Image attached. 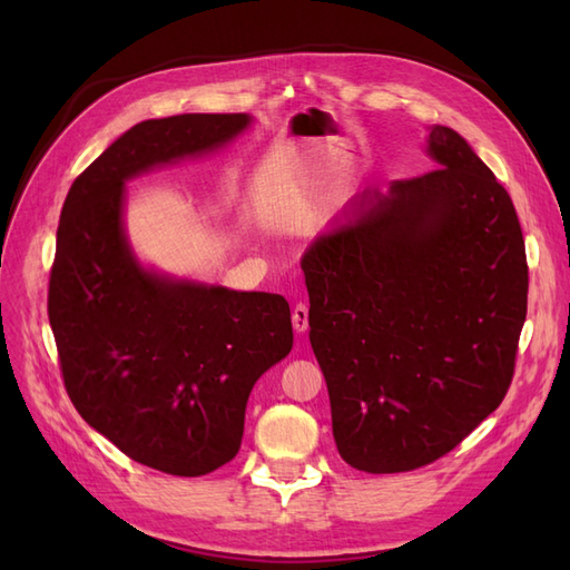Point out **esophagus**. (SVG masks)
Segmentation results:
<instances>
[{
	"label": "esophagus",
	"mask_w": 570,
	"mask_h": 570,
	"mask_svg": "<svg viewBox=\"0 0 570 570\" xmlns=\"http://www.w3.org/2000/svg\"><path fill=\"white\" fill-rule=\"evenodd\" d=\"M292 327H295L297 333H306L308 327V308L304 304H297L292 308Z\"/></svg>",
	"instance_id": "1"
}]
</instances>
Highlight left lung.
I'll list each match as a JSON object with an SVG mask.
<instances>
[{"label": "left lung", "mask_w": 570, "mask_h": 570, "mask_svg": "<svg viewBox=\"0 0 570 570\" xmlns=\"http://www.w3.org/2000/svg\"><path fill=\"white\" fill-rule=\"evenodd\" d=\"M438 168L366 187L304 258L308 340L340 456L404 473L452 452L502 404L528 312V264L504 185L433 126Z\"/></svg>", "instance_id": "left-lung-1"}]
</instances>
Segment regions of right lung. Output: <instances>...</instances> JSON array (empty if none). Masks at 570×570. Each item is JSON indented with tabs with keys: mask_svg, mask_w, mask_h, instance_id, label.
I'll list each match as a JSON object with an SVG mask.
<instances>
[{
	"mask_svg": "<svg viewBox=\"0 0 570 570\" xmlns=\"http://www.w3.org/2000/svg\"><path fill=\"white\" fill-rule=\"evenodd\" d=\"M247 114L142 120L73 180L61 209L47 312L80 416L137 463L206 475L237 452L254 383L292 350L289 304L145 268L124 228L126 180L202 157Z\"/></svg>",
	"mask_w": 570,
	"mask_h": 570,
	"instance_id": "add662e5",
	"label": "right lung"
}]
</instances>
